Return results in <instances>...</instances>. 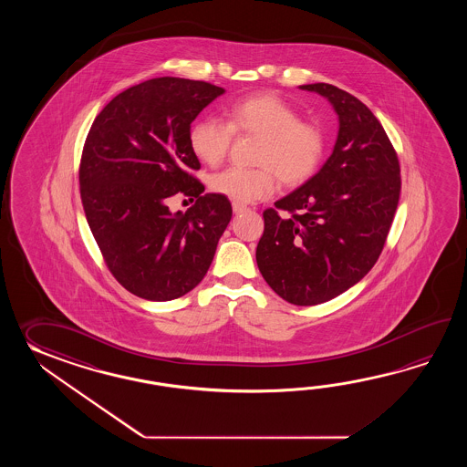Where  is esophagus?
Returning <instances> with one entry per match:
<instances>
[{
	"label": "esophagus",
	"instance_id": "obj_1",
	"mask_svg": "<svg viewBox=\"0 0 467 467\" xmlns=\"http://www.w3.org/2000/svg\"><path fill=\"white\" fill-rule=\"evenodd\" d=\"M232 209H234V213L238 215V213H244V212H247V205H244V203H237V202H234L232 203Z\"/></svg>",
	"mask_w": 467,
	"mask_h": 467
}]
</instances>
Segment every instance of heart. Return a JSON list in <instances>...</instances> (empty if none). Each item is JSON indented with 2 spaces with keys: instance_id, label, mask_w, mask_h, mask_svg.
Instances as JSON below:
<instances>
[{
  "instance_id": "1",
  "label": "heart",
  "mask_w": 467,
  "mask_h": 467,
  "mask_svg": "<svg viewBox=\"0 0 467 467\" xmlns=\"http://www.w3.org/2000/svg\"><path fill=\"white\" fill-rule=\"evenodd\" d=\"M234 131L262 139L255 155L260 169L229 167L210 179V189L237 203L270 197L277 185L275 172L285 185L304 183L317 171L326 150L322 130L302 121L297 109L272 93H257L232 103L227 123L219 119H197L190 129V149L197 159L215 167L227 157Z\"/></svg>"
}]
</instances>
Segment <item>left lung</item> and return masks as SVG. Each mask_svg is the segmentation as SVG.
<instances>
[{
  "label": "left lung",
  "mask_w": 467,
  "mask_h": 467,
  "mask_svg": "<svg viewBox=\"0 0 467 467\" xmlns=\"http://www.w3.org/2000/svg\"><path fill=\"white\" fill-rule=\"evenodd\" d=\"M327 99L338 119L327 161L302 187L264 212L257 265L294 306H317L354 287L384 248L400 193L396 151L374 113L327 83L300 85Z\"/></svg>",
  "instance_id": "obj_1"
}]
</instances>
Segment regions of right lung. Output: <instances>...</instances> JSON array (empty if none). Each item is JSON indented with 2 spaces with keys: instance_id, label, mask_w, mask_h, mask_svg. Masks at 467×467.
I'll return each mask as SVG.
<instances>
[{
  "instance_id": "1",
  "label": "right lung",
  "mask_w": 467,
  "mask_h": 467,
  "mask_svg": "<svg viewBox=\"0 0 467 467\" xmlns=\"http://www.w3.org/2000/svg\"><path fill=\"white\" fill-rule=\"evenodd\" d=\"M225 89L195 79L153 78L99 111L85 141L79 193L89 230L113 277L137 297L167 302L205 277L232 219L229 200L190 175L192 121ZM177 192L198 199L169 212Z\"/></svg>"
}]
</instances>
